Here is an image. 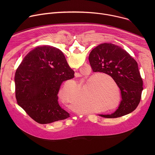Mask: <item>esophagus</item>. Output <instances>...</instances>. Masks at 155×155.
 <instances>
[{
	"label": "esophagus",
	"mask_w": 155,
	"mask_h": 155,
	"mask_svg": "<svg viewBox=\"0 0 155 155\" xmlns=\"http://www.w3.org/2000/svg\"><path fill=\"white\" fill-rule=\"evenodd\" d=\"M77 74H78H78H76V75H77Z\"/></svg>",
	"instance_id": "esophagus-1"
}]
</instances>
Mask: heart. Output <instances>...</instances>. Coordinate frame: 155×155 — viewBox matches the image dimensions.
I'll use <instances>...</instances> for the list:
<instances>
[{"label":"heart","mask_w":155,"mask_h":155,"mask_svg":"<svg viewBox=\"0 0 155 155\" xmlns=\"http://www.w3.org/2000/svg\"><path fill=\"white\" fill-rule=\"evenodd\" d=\"M102 75H93L88 77L84 84L78 86L76 81L65 82L61 89L59 96L61 101L66 104L74 106L78 111L85 112L91 107H109L114 109V99L110 93L100 86Z\"/></svg>","instance_id":"1"}]
</instances>
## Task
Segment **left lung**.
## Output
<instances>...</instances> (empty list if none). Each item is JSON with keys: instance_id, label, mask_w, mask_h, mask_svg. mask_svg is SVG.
I'll return each instance as SVG.
<instances>
[{"instance_id": "1", "label": "left lung", "mask_w": 155, "mask_h": 155, "mask_svg": "<svg viewBox=\"0 0 155 155\" xmlns=\"http://www.w3.org/2000/svg\"><path fill=\"white\" fill-rule=\"evenodd\" d=\"M89 61L93 72L111 77L121 91L122 99L116 111L99 115L115 118L133 112L140 101L143 90V81L136 60L119 46L104 43L91 51Z\"/></svg>"}]
</instances>
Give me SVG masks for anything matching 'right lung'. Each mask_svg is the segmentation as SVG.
<instances>
[{"label": "right lung", "instance_id": "right-lung-1", "mask_svg": "<svg viewBox=\"0 0 155 155\" xmlns=\"http://www.w3.org/2000/svg\"><path fill=\"white\" fill-rule=\"evenodd\" d=\"M74 77L63 53L53 47L39 46L22 61L15 76L18 104L40 124L70 117L58 103L62 83Z\"/></svg>", "mask_w": 155, "mask_h": 155}]
</instances>
